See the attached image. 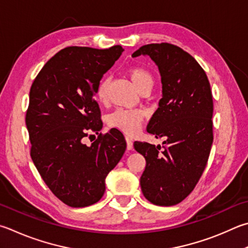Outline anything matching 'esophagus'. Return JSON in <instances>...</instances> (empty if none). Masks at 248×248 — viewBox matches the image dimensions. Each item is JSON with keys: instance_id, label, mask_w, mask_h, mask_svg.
Here are the masks:
<instances>
[{"instance_id": "esophagus-1", "label": "esophagus", "mask_w": 248, "mask_h": 248, "mask_svg": "<svg viewBox=\"0 0 248 248\" xmlns=\"http://www.w3.org/2000/svg\"><path fill=\"white\" fill-rule=\"evenodd\" d=\"M125 141H127V150H128V151L132 150V148H133V141H132V139L130 138L129 136H125Z\"/></svg>"}]
</instances>
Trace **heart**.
Masks as SVG:
<instances>
[{
    "mask_svg": "<svg viewBox=\"0 0 248 248\" xmlns=\"http://www.w3.org/2000/svg\"><path fill=\"white\" fill-rule=\"evenodd\" d=\"M129 78L138 89L140 93L150 92L154 87L155 79L150 70L141 66H132L127 70ZM108 78L103 77L95 88L94 95L96 101L101 104H105L108 96ZM144 111L141 109H124L118 108L107 116V124L111 128L118 129L128 134H136L144 120Z\"/></svg>",
    "mask_w": 248,
    "mask_h": 248,
    "instance_id": "b5f03b06",
    "label": "heart"
}]
</instances>
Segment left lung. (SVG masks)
<instances>
[{
  "label": "left lung",
  "instance_id": "left-lung-1",
  "mask_svg": "<svg viewBox=\"0 0 248 248\" xmlns=\"http://www.w3.org/2000/svg\"><path fill=\"white\" fill-rule=\"evenodd\" d=\"M141 54L156 62L163 83L159 107L146 130L167 140L164 148L134 142V148L146 160L140 183L147 201L172 206L191 194L206 168L214 141L213 94L205 70L181 47L152 43L132 56Z\"/></svg>",
  "mask_w": 248,
  "mask_h": 248
}]
</instances>
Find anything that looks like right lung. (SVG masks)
Returning a JSON list of instances; mask_svg holds the SVG:
<instances>
[{
    "label": "right lung",
    "mask_w": 248,
    "mask_h": 248,
    "mask_svg": "<svg viewBox=\"0 0 248 248\" xmlns=\"http://www.w3.org/2000/svg\"><path fill=\"white\" fill-rule=\"evenodd\" d=\"M123 51L120 46L65 47L42 67L30 88L26 124L31 158L53 194L70 207L102 199L106 175L127 147L120 131L98 134L103 124L93 97ZM92 132L98 139L88 147L83 139Z\"/></svg>",
    "instance_id": "right-lung-1"
}]
</instances>
